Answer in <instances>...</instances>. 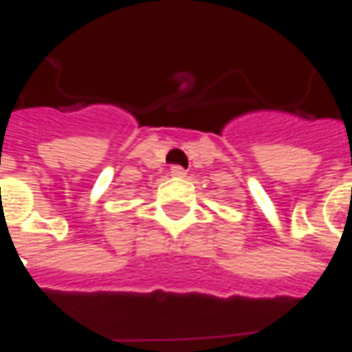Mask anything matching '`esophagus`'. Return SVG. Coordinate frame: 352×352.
Instances as JSON below:
<instances>
[{
    "label": "esophagus",
    "mask_w": 352,
    "mask_h": 352,
    "mask_svg": "<svg viewBox=\"0 0 352 352\" xmlns=\"http://www.w3.org/2000/svg\"><path fill=\"white\" fill-rule=\"evenodd\" d=\"M169 173H171V177H177V179H183V177H186V169L181 168V166H173Z\"/></svg>",
    "instance_id": "1"
}]
</instances>
